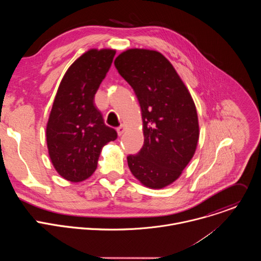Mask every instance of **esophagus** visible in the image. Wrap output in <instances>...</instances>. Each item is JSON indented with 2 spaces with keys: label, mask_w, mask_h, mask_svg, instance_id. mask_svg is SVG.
<instances>
[{
  "label": "esophagus",
  "mask_w": 261,
  "mask_h": 261,
  "mask_svg": "<svg viewBox=\"0 0 261 261\" xmlns=\"http://www.w3.org/2000/svg\"><path fill=\"white\" fill-rule=\"evenodd\" d=\"M125 129H126V128H125V126H124V125H121L120 127H118V128H117V132H118V135H119V136L123 135V133L125 132Z\"/></svg>",
  "instance_id": "34e87169"
}]
</instances>
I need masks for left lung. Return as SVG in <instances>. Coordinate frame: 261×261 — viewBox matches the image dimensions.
<instances>
[{
	"label": "left lung",
	"instance_id": "1",
	"mask_svg": "<svg viewBox=\"0 0 261 261\" xmlns=\"http://www.w3.org/2000/svg\"><path fill=\"white\" fill-rule=\"evenodd\" d=\"M115 66L132 87L141 109L144 141L127 157L132 174L145 187L162 189L179 177L199 138L197 111L190 92L159 51L131 48Z\"/></svg>",
	"mask_w": 261,
	"mask_h": 261
}]
</instances>
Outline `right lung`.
<instances>
[{"label":"right lung","instance_id":"add662e5","mask_svg":"<svg viewBox=\"0 0 261 261\" xmlns=\"http://www.w3.org/2000/svg\"><path fill=\"white\" fill-rule=\"evenodd\" d=\"M115 49H90L66 71L59 86L46 126L48 155L58 173L79 182L97 168L102 147L117 139L94 104Z\"/></svg>","mask_w":261,"mask_h":261}]
</instances>
